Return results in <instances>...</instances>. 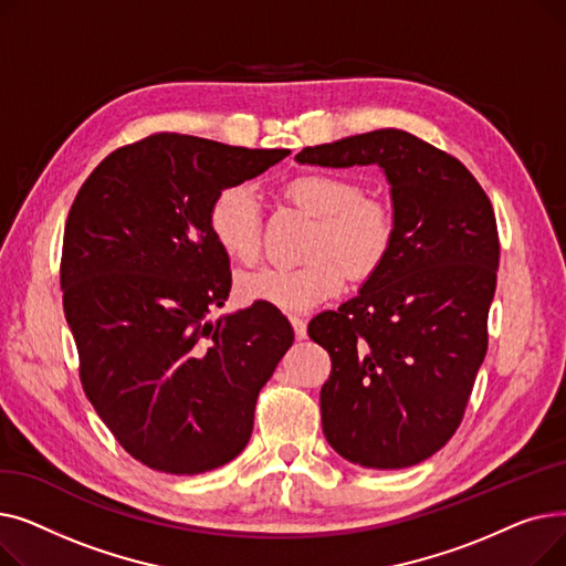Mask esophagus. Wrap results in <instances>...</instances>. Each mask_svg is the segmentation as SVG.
<instances>
[{
    "instance_id": "esophagus-1",
    "label": "esophagus",
    "mask_w": 566,
    "mask_h": 566,
    "mask_svg": "<svg viewBox=\"0 0 566 566\" xmlns=\"http://www.w3.org/2000/svg\"><path fill=\"white\" fill-rule=\"evenodd\" d=\"M291 325H293L295 339H305L307 337V323L301 316H291Z\"/></svg>"
}]
</instances>
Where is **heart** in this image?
<instances>
[{
  "mask_svg": "<svg viewBox=\"0 0 566 566\" xmlns=\"http://www.w3.org/2000/svg\"><path fill=\"white\" fill-rule=\"evenodd\" d=\"M286 197L318 218L310 254L301 265H261L238 277V291L250 303L280 312H307L346 282L369 277L388 259L397 220L392 208L367 197L365 188L344 174L305 171L286 184ZM208 229L224 254L254 261L261 250V201L250 184L222 188L208 208Z\"/></svg>",
  "mask_w": 566,
  "mask_h": 566,
  "instance_id": "heart-1",
  "label": "heart"
}]
</instances>
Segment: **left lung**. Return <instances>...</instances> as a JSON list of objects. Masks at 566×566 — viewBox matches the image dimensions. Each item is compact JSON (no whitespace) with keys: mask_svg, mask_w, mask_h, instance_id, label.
I'll return each mask as SVG.
<instances>
[{"mask_svg":"<svg viewBox=\"0 0 566 566\" xmlns=\"http://www.w3.org/2000/svg\"><path fill=\"white\" fill-rule=\"evenodd\" d=\"M303 165H378L392 195V250L360 293L310 321L331 353L321 422L350 463L399 470L459 429L489 348L500 243L493 206L450 154L382 128L307 146Z\"/></svg>","mask_w":566,"mask_h":566,"instance_id":"1","label":"left lung"}]
</instances>
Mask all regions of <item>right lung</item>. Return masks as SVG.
Instances as JSON below:
<instances>
[{
	"label": "right lung",
	"instance_id": "obj_1",
	"mask_svg": "<svg viewBox=\"0 0 566 566\" xmlns=\"http://www.w3.org/2000/svg\"><path fill=\"white\" fill-rule=\"evenodd\" d=\"M289 154L156 133L109 154L71 206L62 291L82 388L148 468L216 470L252 436L259 390L293 328L263 303L208 318L231 289L208 208Z\"/></svg>",
	"mask_w": 566,
	"mask_h": 566
}]
</instances>
